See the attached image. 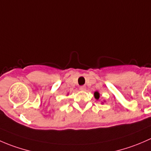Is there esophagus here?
<instances>
[{
  "label": "esophagus",
  "mask_w": 151,
  "mask_h": 151,
  "mask_svg": "<svg viewBox=\"0 0 151 151\" xmlns=\"http://www.w3.org/2000/svg\"><path fill=\"white\" fill-rule=\"evenodd\" d=\"M80 91H85V90H86V86H85V85H82V86L80 87Z\"/></svg>",
  "instance_id": "1"
}]
</instances>
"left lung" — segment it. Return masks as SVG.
<instances>
[{
    "label": "left lung",
    "instance_id": "obj_1",
    "mask_svg": "<svg viewBox=\"0 0 151 151\" xmlns=\"http://www.w3.org/2000/svg\"><path fill=\"white\" fill-rule=\"evenodd\" d=\"M94 97L96 98V99H99V97H100L99 93L97 92V91H96V92L94 93Z\"/></svg>",
    "mask_w": 151,
    "mask_h": 151
}]
</instances>
